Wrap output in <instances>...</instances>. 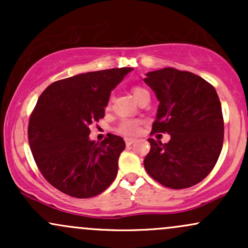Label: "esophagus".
Returning a JSON list of instances; mask_svg holds the SVG:
<instances>
[{
	"mask_svg": "<svg viewBox=\"0 0 248 248\" xmlns=\"http://www.w3.org/2000/svg\"><path fill=\"white\" fill-rule=\"evenodd\" d=\"M124 142H126L127 146H132V144L135 142V139H132V138H126L124 139Z\"/></svg>",
	"mask_w": 248,
	"mask_h": 248,
	"instance_id": "obj_1",
	"label": "esophagus"
}]
</instances>
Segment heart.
<instances>
[{"mask_svg": "<svg viewBox=\"0 0 248 248\" xmlns=\"http://www.w3.org/2000/svg\"><path fill=\"white\" fill-rule=\"evenodd\" d=\"M132 93L138 101L140 100L143 95L149 94L146 88L141 86L132 87ZM140 129H141V121L136 120V119H122L115 128V130L119 134H122V135H126V136L136 135V134H139V132H140Z\"/></svg>", "mask_w": 248, "mask_h": 248, "instance_id": "obj_1", "label": "heart"}]
</instances>
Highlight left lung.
I'll list each match as a JSON object with an SVG mask.
<instances>
[{"label": "left lung", "mask_w": 248, "mask_h": 248, "mask_svg": "<svg viewBox=\"0 0 248 248\" xmlns=\"http://www.w3.org/2000/svg\"><path fill=\"white\" fill-rule=\"evenodd\" d=\"M157 96L152 134L168 133L162 143L148 139L147 172L170 189L199 183L217 163L224 141V119L215 87L202 77L173 67L148 72L143 79Z\"/></svg>", "instance_id": "8db88e82"}]
</instances>
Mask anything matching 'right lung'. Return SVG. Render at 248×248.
Wrapping results in <instances>:
<instances>
[{
	"label": "right lung",
	"instance_id": "right-lung-1",
	"mask_svg": "<svg viewBox=\"0 0 248 248\" xmlns=\"http://www.w3.org/2000/svg\"><path fill=\"white\" fill-rule=\"evenodd\" d=\"M132 67L77 75L55 81L31 112L28 140L43 177L59 191L91 198L113 183L124 149L121 136L91 141L90 126L105 116L110 91Z\"/></svg>",
	"mask_w": 248,
	"mask_h": 248
}]
</instances>
